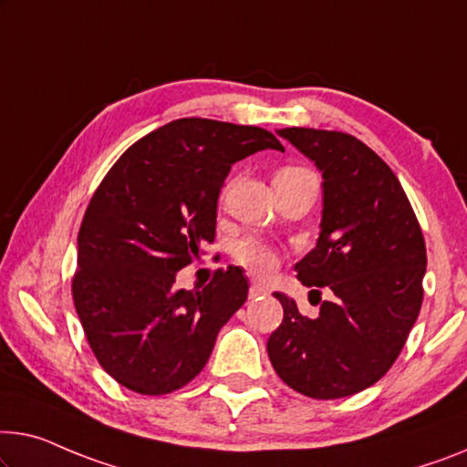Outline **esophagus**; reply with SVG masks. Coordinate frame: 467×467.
Instances as JSON below:
<instances>
[{"instance_id": "esophagus-1", "label": "esophagus", "mask_w": 467, "mask_h": 467, "mask_svg": "<svg viewBox=\"0 0 467 467\" xmlns=\"http://www.w3.org/2000/svg\"><path fill=\"white\" fill-rule=\"evenodd\" d=\"M268 294V289L264 287V285H260V283H254L252 287H249V297H260V296H266Z\"/></svg>"}]
</instances>
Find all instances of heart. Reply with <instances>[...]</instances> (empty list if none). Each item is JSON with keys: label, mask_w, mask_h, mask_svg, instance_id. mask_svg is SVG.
<instances>
[{"label": "heart", "mask_w": 467, "mask_h": 467, "mask_svg": "<svg viewBox=\"0 0 467 467\" xmlns=\"http://www.w3.org/2000/svg\"><path fill=\"white\" fill-rule=\"evenodd\" d=\"M302 171L304 170H300V167H285V170L276 173V176H294V173H302ZM234 257L239 260L241 266H245L249 270V273L260 275V276L273 273L278 264L275 249L257 239H245L236 243Z\"/></svg>", "instance_id": "1"}]
</instances>
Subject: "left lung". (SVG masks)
<instances>
[{
  "instance_id": "1",
  "label": "left lung",
  "mask_w": 467,
  "mask_h": 467,
  "mask_svg": "<svg viewBox=\"0 0 467 467\" xmlns=\"http://www.w3.org/2000/svg\"><path fill=\"white\" fill-rule=\"evenodd\" d=\"M276 134L323 173L321 234L296 270L306 287H327L333 297L308 318L275 294L283 323L268 337V357L296 392L344 399L399 358L423 302L426 241L399 178L358 138L312 128Z\"/></svg>"
}]
</instances>
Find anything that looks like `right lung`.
<instances>
[{
    "label": "right lung",
    "mask_w": 467,
    "mask_h": 467,
    "mask_svg": "<svg viewBox=\"0 0 467 467\" xmlns=\"http://www.w3.org/2000/svg\"><path fill=\"white\" fill-rule=\"evenodd\" d=\"M283 150L262 128L186 117L131 144L96 189L78 234L73 302L88 344L115 381L159 396L197 378L218 331L247 300L241 268L203 289L176 273L213 243L233 163Z\"/></svg>",
    "instance_id": "1"
}]
</instances>
